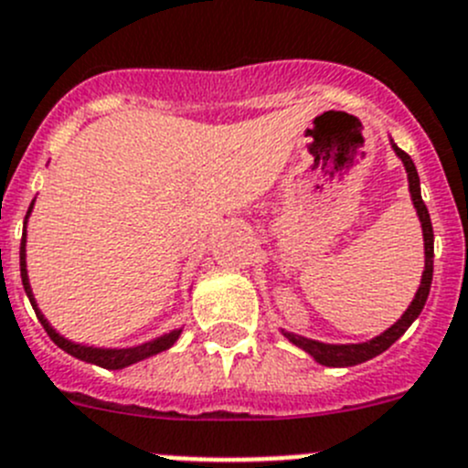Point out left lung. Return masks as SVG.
Wrapping results in <instances>:
<instances>
[{"instance_id": "obj_1", "label": "left lung", "mask_w": 468, "mask_h": 468, "mask_svg": "<svg viewBox=\"0 0 468 468\" xmlns=\"http://www.w3.org/2000/svg\"><path fill=\"white\" fill-rule=\"evenodd\" d=\"M392 144V150L397 153L401 162H404L406 176H409V192H410V201H413V208L420 218V227H422V241H424V271L422 278H420V287L418 292H415L413 302L409 303V308L404 311L397 323L392 327L385 329L383 334L378 336L368 338V341L362 343H324V341H315V338H306L299 336L294 332H287V329H281L282 336L287 338L290 343H294L297 348H302L303 353L311 355L313 359L323 367H355V364H362L367 359H374L376 355L385 353V350L392 346L394 341L399 336H404L406 329L418 320V315L422 313L424 302L430 297V287H431V276H434V229H431V220H430V211H427V206H424L422 195H420V176L418 169H415L413 160L410 155H406L404 150L399 145Z\"/></svg>"}]
</instances>
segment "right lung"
<instances>
[{"mask_svg":"<svg viewBox=\"0 0 468 468\" xmlns=\"http://www.w3.org/2000/svg\"><path fill=\"white\" fill-rule=\"evenodd\" d=\"M32 208H34V201L29 204V211H27V216H25V231H23V241H20V278H23L25 294H27V299H29V303H32L34 313H37L38 323L44 324V329L48 332V336L53 338V343L58 346V348H62L64 353H69L71 357H76V359H83V362H88V364H97V367L113 368V371H115V368L132 367V364L141 362V359H148V357H153V355H157V353H165V350H169L171 346L178 341L183 327L171 329V332L160 334V336L150 338V341H145V343H139V346H130V348H97V346H85V343H76V341H71V338L62 336V334H59L58 329H55L53 324L46 320V315L41 313V308H38L37 299H34L32 285H29V276H27V220H29V216H32Z\"/></svg>","mask_w":468,"mask_h":468,"instance_id":"right-lung-1","label":"right lung"}]
</instances>
